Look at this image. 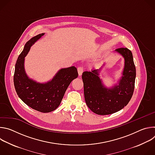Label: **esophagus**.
<instances>
[{
	"mask_svg": "<svg viewBox=\"0 0 155 155\" xmlns=\"http://www.w3.org/2000/svg\"><path fill=\"white\" fill-rule=\"evenodd\" d=\"M77 70H78V73L79 76H81L82 75L83 72V68L81 67V66H79L78 69H77Z\"/></svg>",
	"mask_w": 155,
	"mask_h": 155,
	"instance_id": "1",
	"label": "esophagus"
}]
</instances>
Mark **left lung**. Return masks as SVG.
I'll return each instance as SVG.
<instances>
[{
  "mask_svg": "<svg viewBox=\"0 0 155 155\" xmlns=\"http://www.w3.org/2000/svg\"><path fill=\"white\" fill-rule=\"evenodd\" d=\"M124 59L123 75L111 88L106 87L99 77L100 69H94L82 74L84 99L87 106L94 113L105 115L115 113L123 108L133 94L136 76L132 53L127 48L115 50Z\"/></svg>",
  "mask_w": 155,
  "mask_h": 155,
  "instance_id": "8db88e82",
  "label": "left lung"
}]
</instances>
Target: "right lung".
Returning a JSON list of instances; mask_svg holds the SVG:
<instances>
[{
  "instance_id": "1",
  "label": "right lung",
  "mask_w": 155,
  "mask_h": 155,
  "mask_svg": "<svg viewBox=\"0 0 155 155\" xmlns=\"http://www.w3.org/2000/svg\"><path fill=\"white\" fill-rule=\"evenodd\" d=\"M44 34H40L26 43L15 64L13 81L18 96L26 105L38 112L48 113L59 107L69 85L78 74L77 68L72 66L61 69L51 81L45 83H37L28 77L25 70V58L31 47Z\"/></svg>"
}]
</instances>
